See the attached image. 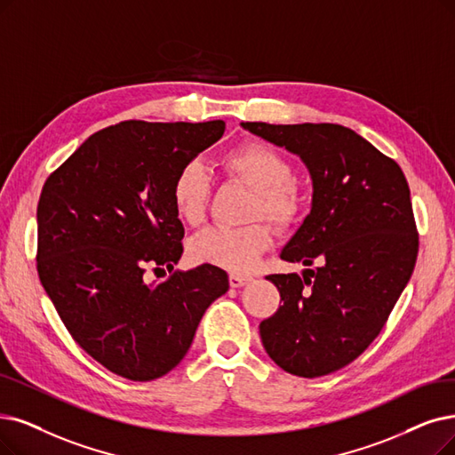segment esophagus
Listing matches in <instances>:
<instances>
[{
	"instance_id": "34e87169",
	"label": "esophagus",
	"mask_w": 455,
	"mask_h": 455,
	"mask_svg": "<svg viewBox=\"0 0 455 455\" xmlns=\"http://www.w3.org/2000/svg\"><path fill=\"white\" fill-rule=\"evenodd\" d=\"M250 282V278L248 276H243V275H229V285L231 287H243L244 283H248Z\"/></svg>"
}]
</instances>
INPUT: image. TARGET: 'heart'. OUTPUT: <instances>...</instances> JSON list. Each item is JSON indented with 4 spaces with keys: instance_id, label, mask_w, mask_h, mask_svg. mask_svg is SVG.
Instances as JSON below:
<instances>
[{
    "instance_id": "heart-1",
    "label": "heart",
    "mask_w": 455,
    "mask_h": 455,
    "mask_svg": "<svg viewBox=\"0 0 455 455\" xmlns=\"http://www.w3.org/2000/svg\"><path fill=\"white\" fill-rule=\"evenodd\" d=\"M220 168L233 179L243 180L256 197L250 216H263L276 226H289L295 220L302 196L297 180L291 177L289 158L265 141H244L220 156ZM211 180L205 168L192 160L180 166L172 180V204L175 214L188 226L202 224L207 211ZM272 243L265 224L243 228L212 226L190 243V256L199 263L222 267L231 272H248L261 259Z\"/></svg>"
}]
</instances>
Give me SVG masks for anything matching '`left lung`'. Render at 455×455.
<instances>
[{"instance_id":"left-lung-1","label":"left lung","mask_w":455,"mask_h":455,"mask_svg":"<svg viewBox=\"0 0 455 455\" xmlns=\"http://www.w3.org/2000/svg\"><path fill=\"white\" fill-rule=\"evenodd\" d=\"M302 158L312 211L280 258L299 275H268L282 306L261 321L263 347L306 379L329 375L368 349L405 289L418 256L411 190L397 162L347 126L243 123Z\"/></svg>"}]
</instances>
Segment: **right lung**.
I'll return each instance as SVG.
<instances>
[{"label": "right lung", "mask_w": 455, "mask_h": 455, "mask_svg": "<svg viewBox=\"0 0 455 455\" xmlns=\"http://www.w3.org/2000/svg\"><path fill=\"white\" fill-rule=\"evenodd\" d=\"M224 121H123L89 136L50 173L37 205V272L80 347L131 380L172 371L199 321L229 289L204 263L172 270L185 228L172 204L177 170L222 138Z\"/></svg>", "instance_id": "1"}]
</instances>
